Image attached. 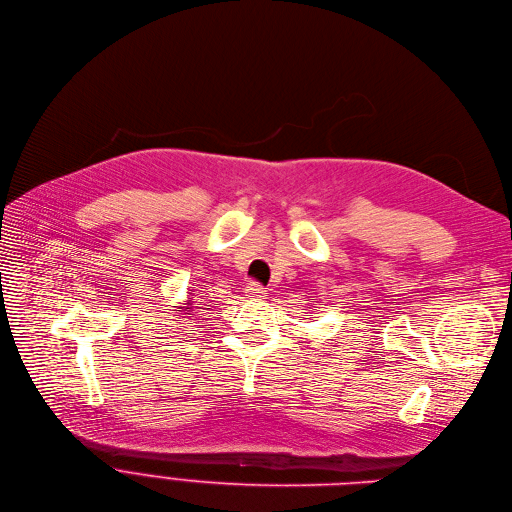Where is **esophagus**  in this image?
Segmentation results:
<instances>
[{"label":"esophagus","mask_w":512,"mask_h":512,"mask_svg":"<svg viewBox=\"0 0 512 512\" xmlns=\"http://www.w3.org/2000/svg\"><path fill=\"white\" fill-rule=\"evenodd\" d=\"M245 294H247L249 298H253V300H261V298L265 296V288L259 286L257 282H251V284L245 288Z\"/></svg>","instance_id":"esophagus-1"}]
</instances>
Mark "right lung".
Masks as SVG:
<instances>
[{"instance_id":"right-lung-1","label":"right lung","mask_w":512,"mask_h":512,"mask_svg":"<svg viewBox=\"0 0 512 512\" xmlns=\"http://www.w3.org/2000/svg\"><path fill=\"white\" fill-rule=\"evenodd\" d=\"M183 310H188V308H183ZM185 314H188V312H185Z\"/></svg>"}]
</instances>
